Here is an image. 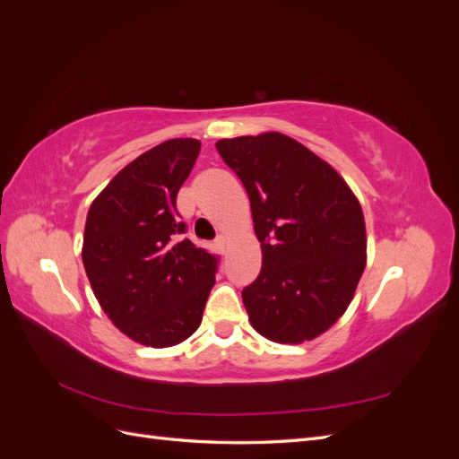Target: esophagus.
I'll return each mask as SVG.
<instances>
[{
  "label": "esophagus",
  "instance_id": "obj_1",
  "mask_svg": "<svg viewBox=\"0 0 459 459\" xmlns=\"http://www.w3.org/2000/svg\"><path fill=\"white\" fill-rule=\"evenodd\" d=\"M216 247L220 248L221 255L228 253V247H230V239L226 238V235H220V238L216 239Z\"/></svg>",
  "mask_w": 459,
  "mask_h": 459
}]
</instances>
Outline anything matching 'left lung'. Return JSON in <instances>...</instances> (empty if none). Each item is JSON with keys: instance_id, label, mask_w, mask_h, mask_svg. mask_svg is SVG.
<instances>
[{"instance_id": "1", "label": "left lung", "mask_w": 459, "mask_h": 459, "mask_svg": "<svg viewBox=\"0 0 459 459\" xmlns=\"http://www.w3.org/2000/svg\"><path fill=\"white\" fill-rule=\"evenodd\" d=\"M243 182L262 248L243 289L248 322L268 341L300 344L325 333L354 299L368 260L362 206L329 162L280 132L216 142Z\"/></svg>"}]
</instances>
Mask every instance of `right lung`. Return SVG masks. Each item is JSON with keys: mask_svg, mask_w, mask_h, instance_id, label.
<instances>
[{"mask_svg": "<svg viewBox=\"0 0 459 459\" xmlns=\"http://www.w3.org/2000/svg\"><path fill=\"white\" fill-rule=\"evenodd\" d=\"M201 151L176 137L110 179L88 211L82 262L103 312L124 335L166 349L197 331L216 258L182 238L176 197Z\"/></svg>", "mask_w": 459, "mask_h": 459, "instance_id": "1", "label": "right lung"}]
</instances>
